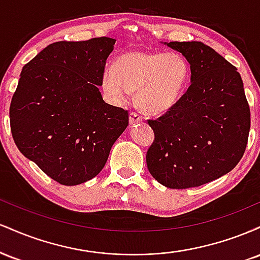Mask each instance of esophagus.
<instances>
[{"label": "esophagus", "mask_w": 260, "mask_h": 260, "mask_svg": "<svg viewBox=\"0 0 260 260\" xmlns=\"http://www.w3.org/2000/svg\"><path fill=\"white\" fill-rule=\"evenodd\" d=\"M142 121H143V117L139 115V113L133 112V111L129 113V122H131V124L139 123V122H142Z\"/></svg>", "instance_id": "esophagus-1"}]
</instances>
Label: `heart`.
Instances as JSON below:
<instances>
[{
    "instance_id": "b5f03b06",
    "label": "heart",
    "mask_w": 260,
    "mask_h": 260,
    "mask_svg": "<svg viewBox=\"0 0 260 260\" xmlns=\"http://www.w3.org/2000/svg\"><path fill=\"white\" fill-rule=\"evenodd\" d=\"M188 76L189 67L181 53L129 50L104 71L101 86L116 104L126 103L137 91L143 111L161 115L180 100Z\"/></svg>"
}]
</instances>
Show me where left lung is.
<instances>
[{
  "label": "left lung",
  "instance_id": "left-lung-1",
  "mask_svg": "<svg viewBox=\"0 0 260 260\" xmlns=\"http://www.w3.org/2000/svg\"><path fill=\"white\" fill-rule=\"evenodd\" d=\"M190 64V85L171 109L148 120L154 142L147 165L159 183L198 187L231 171L242 159L250 111L237 68L201 41H171Z\"/></svg>",
  "mask_w": 260,
  "mask_h": 260
}]
</instances>
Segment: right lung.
I'll return each instance as SVG.
<instances>
[{
  "instance_id": "1",
  "label": "right lung",
  "mask_w": 260,
  "mask_h": 260,
  "mask_svg": "<svg viewBox=\"0 0 260 260\" xmlns=\"http://www.w3.org/2000/svg\"><path fill=\"white\" fill-rule=\"evenodd\" d=\"M115 39L50 44L23 67L10 107L19 151L64 186L95 177L128 126L99 85Z\"/></svg>"
}]
</instances>
